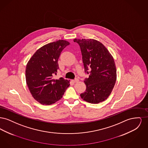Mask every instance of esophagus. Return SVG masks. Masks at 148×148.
Listing matches in <instances>:
<instances>
[{
    "mask_svg": "<svg viewBox=\"0 0 148 148\" xmlns=\"http://www.w3.org/2000/svg\"><path fill=\"white\" fill-rule=\"evenodd\" d=\"M72 82H73V83H77V82H79V79H75L74 80H73Z\"/></svg>",
    "mask_w": 148,
    "mask_h": 148,
    "instance_id": "34e87169",
    "label": "esophagus"
}]
</instances>
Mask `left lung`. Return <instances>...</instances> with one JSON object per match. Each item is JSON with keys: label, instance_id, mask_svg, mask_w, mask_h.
Returning a JSON list of instances; mask_svg holds the SVG:
<instances>
[{"label": "left lung", "instance_id": "8db88e82", "mask_svg": "<svg viewBox=\"0 0 148 148\" xmlns=\"http://www.w3.org/2000/svg\"><path fill=\"white\" fill-rule=\"evenodd\" d=\"M74 42L80 47L85 71L89 73L84 81L86 90L80 94L81 98L92 104L104 101L111 94L116 80L113 56L101 42L95 39H74Z\"/></svg>", "mask_w": 148, "mask_h": 148}]
</instances>
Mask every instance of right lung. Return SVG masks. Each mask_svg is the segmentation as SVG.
<instances>
[{"mask_svg":"<svg viewBox=\"0 0 148 148\" xmlns=\"http://www.w3.org/2000/svg\"><path fill=\"white\" fill-rule=\"evenodd\" d=\"M70 42L58 40L44 45L35 51L26 66L25 79L33 97L42 105H51L62 98L70 85L69 80L56 79L58 59Z\"/></svg>","mask_w":148,"mask_h":148,"instance_id":"1","label":"right lung"}]
</instances>
